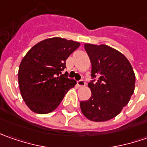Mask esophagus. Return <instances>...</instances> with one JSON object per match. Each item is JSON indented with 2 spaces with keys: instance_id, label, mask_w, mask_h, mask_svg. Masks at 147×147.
Masks as SVG:
<instances>
[{
  "instance_id": "obj_1",
  "label": "esophagus",
  "mask_w": 147,
  "mask_h": 147,
  "mask_svg": "<svg viewBox=\"0 0 147 147\" xmlns=\"http://www.w3.org/2000/svg\"><path fill=\"white\" fill-rule=\"evenodd\" d=\"M77 84H78V87H84L85 86V82H84V80H78V82H77Z\"/></svg>"
}]
</instances>
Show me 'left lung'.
<instances>
[{
    "mask_svg": "<svg viewBox=\"0 0 147 147\" xmlns=\"http://www.w3.org/2000/svg\"><path fill=\"white\" fill-rule=\"evenodd\" d=\"M84 47L92 63L93 80L88 83L92 96L80 102L81 110L92 121H107L121 112L134 92L133 67L123 54L109 46L86 43Z\"/></svg>",
    "mask_w": 147,
    "mask_h": 147,
    "instance_id": "1",
    "label": "left lung"
}]
</instances>
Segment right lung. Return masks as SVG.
Wrapping results in <instances>:
<instances>
[{
	"instance_id": "1",
	"label": "right lung",
	"mask_w": 147,
	"mask_h": 147,
	"mask_svg": "<svg viewBox=\"0 0 147 147\" xmlns=\"http://www.w3.org/2000/svg\"><path fill=\"white\" fill-rule=\"evenodd\" d=\"M80 43L61 37L45 39L33 46L19 68L20 93L28 108L37 114L55 110L76 81L61 72L66 59Z\"/></svg>"
}]
</instances>
